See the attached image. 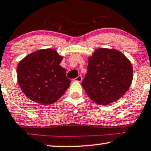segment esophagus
<instances>
[{
	"label": "esophagus",
	"instance_id": "1",
	"mask_svg": "<svg viewBox=\"0 0 151 151\" xmlns=\"http://www.w3.org/2000/svg\"><path fill=\"white\" fill-rule=\"evenodd\" d=\"M75 80H76V81H78V82H81L82 80H83V78H82L81 76H78V77L76 78Z\"/></svg>",
	"mask_w": 151,
	"mask_h": 151
}]
</instances>
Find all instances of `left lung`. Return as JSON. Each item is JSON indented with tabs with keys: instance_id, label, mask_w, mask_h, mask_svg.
<instances>
[{
	"instance_id": "1",
	"label": "left lung",
	"mask_w": 151,
	"mask_h": 151,
	"mask_svg": "<svg viewBox=\"0 0 151 151\" xmlns=\"http://www.w3.org/2000/svg\"><path fill=\"white\" fill-rule=\"evenodd\" d=\"M132 64L122 52L99 48L89 59L82 86L93 102L106 105L124 95L132 83Z\"/></svg>"
}]
</instances>
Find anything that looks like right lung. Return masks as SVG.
I'll use <instances>...</instances> for the list:
<instances>
[{
	"label": "right lung",
	"instance_id": "add662e5",
	"mask_svg": "<svg viewBox=\"0 0 151 151\" xmlns=\"http://www.w3.org/2000/svg\"><path fill=\"white\" fill-rule=\"evenodd\" d=\"M62 57L51 48L39 50L19 62L17 78L28 99L42 105L54 103L65 93L71 80L60 65Z\"/></svg>",
	"mask_w": 151,
	"mask_h": 151
}]
</instances>
